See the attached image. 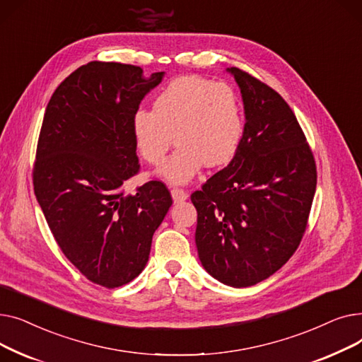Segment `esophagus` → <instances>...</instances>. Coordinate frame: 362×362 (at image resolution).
<instances>
[{
  "label": "esophagus",
  "instance_id": "esophagus-1",
  "mask_svg": "<svg viewBox=\"0 0 362 362\" xmlns=\"http://www.w3.org/2000/svg\"><path fill=\"white\" fill-rule=\"evenodd\" d=\"M171 197H173L175 202H182L187 199V192L180 187H173L171 189Z\"/></svg>",
  "mask_w": 362,
  "mask_h": 362
}]
</instances>
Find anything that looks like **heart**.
<instances>
[{
    "label": "heart",
    "mask_w": 362,
    "mask_h": 362,
    "mask_svg": "<svg viewBox=\"0 0 362 362\" xmlns=\"http://www.w3.org/2000/svg\"><path fill=\"white\" fill-rule=\"evenodd\" d=\"M243 132L233 89L199 76L173 79L157 95L152 110L139 108L132 116L133 141L146 163L160 164L173 139L179 144L158 170L171 183L189 182L204 164L214 168L230 163Z\"/></svg>",
    "instance_id": "b5f03b06"
}]
</instances>
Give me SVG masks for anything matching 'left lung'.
<instances>
[{
  "mask_svg": "<svg viewBox=\"0 0 362 362\" xmlns=\"http://www.w3.org/2000/svg\"><path fill=\"white\" fill-rule=\"evenodd\" d=\"M227 71L242 93L243 138L232 161L191 201L202 267L227 286L248 288L281 269L299 246L317 167L288 103L250 73Z\"/></svg>",
  "mask_w": 362,
  "mask_h": 362,
  "instance_id": "8db88e82",
  "label": "left lung"
}]
</instances>
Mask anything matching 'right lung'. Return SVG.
I'll return each mask as SVG.
<instances>
[{
	"mask_svg": "<svg viewBox=\"0 0 362 362\" xmlns=\"http://www.w3.org/2000/svg\"><path fill=\"white\" fill-rule=\"evenodd\" d=\"M163 76L145 79L122 63L79 67L52 93L37 139L33 189L49 230L74 267L108 289L141 274L173 204L158 180L123 195L141 167L132 116Z\"/></svg>",
	"mask_w": 362,
	"mask_h": 362,
	"instance_id": "1",
	"label": "right lung"
}]
</instances>
